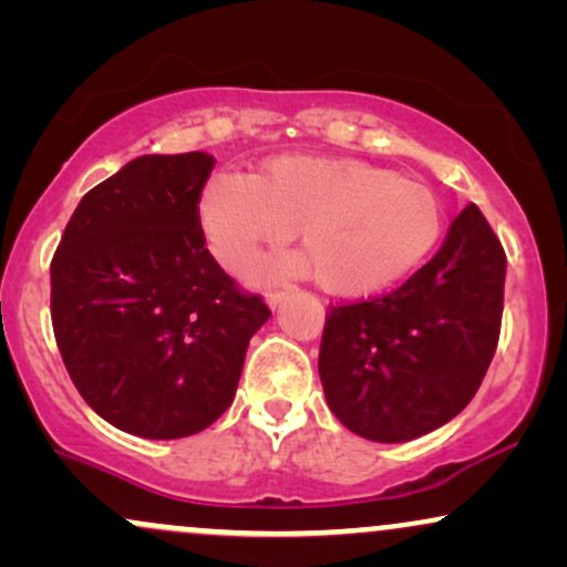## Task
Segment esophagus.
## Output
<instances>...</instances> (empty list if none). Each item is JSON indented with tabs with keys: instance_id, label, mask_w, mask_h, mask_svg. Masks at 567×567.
Here are the masks:
<instances>
[{
	"instance_id": "esophagus-1",
	"label": "esophagus",
	"mask_w": 567,
	"mask_h": 567,
	"mask_svg": "<svg viewBox=\"0 0 567 567\" xmlns=\"http://www.w3.org/2000/svg\"><path fill=\"white\" fill-rule=\"evenodd\" d=\"M282 298H285V290H271V292H266V303H269L271 309H277V306L282 303Z\"/></svg>"
}]
</instances>
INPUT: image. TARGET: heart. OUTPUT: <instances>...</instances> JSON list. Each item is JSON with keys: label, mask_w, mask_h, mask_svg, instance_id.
I'll list each match as a JSON object with an SVG mask.
<instances>
[{"label": "heart", "mask_w": 567, "mask_h": 567, "mask_svg": "<svg viewBox=\"0 0 567 567\" xmlns=\"http://www.w3.org/2000/svg\"><path fill=\"white\" fill-rule=\"evenodd\" d=\"M199 224L224 269L245 275L301 229L306 252L269 275H311L336 296H368L405 279L434 250L445 210L432 186L365 159L285 154L256 178L218 173Z\"/></svg>", "instance_id": "obj_1"}]
</instances>
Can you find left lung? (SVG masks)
I'll list each match as a JSON object with an SVG mask.
<instances>
[{
	"instance_id": "obj_1",
	"label": "left lung",
	"mask_w": 567,
	"mask_h": 567,
	"mask_svg": "<svg viewBox=\"0 0 567 567\" xmlns=\"http://www.w3.org/2000/svg\"><path fill=\"white\" fill-rule=\"evenodd\" d=\"M504 277V247L466 205L405 285L330 306L320 379L336 419L373 442H408L455 419L496 354Z\"/></svg>"
}]
</instances>
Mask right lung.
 <instances>
[{
    "label": "right lung",
    "mask_w": 567,
    "mask_h": 567,
    "mask_svg": "<svg viewBox=\"0 0 567 567\" xmlns=\"http://www.w3.org/2000/svg\"><path fill=\"white\" fill-rule=\"evenodd\" d=\"M216 159L146 154L90 188L50 264L58 349L82 400L146 440L207 429L231 405L271 311L205 247L199 197Z\"/></svg>",
    "instance_id": "right-lung-1"
}]
</instances>
